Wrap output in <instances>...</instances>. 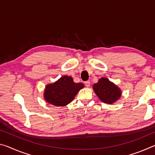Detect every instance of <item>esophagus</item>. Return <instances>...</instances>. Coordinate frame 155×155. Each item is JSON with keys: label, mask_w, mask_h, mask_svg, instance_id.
<instances>
[{"label": "esophagus", "mask_w": 155, "mask_h": 155, "mask_svg": "<svg viewBox=\"0 0 155 155\" xmlns=\"http://www.w3.org/2000/svg\"><path fill=\"white\" fill-rule=\"evenodd\" d=\"M85 85L87 87H89L90 86V81H85Z\"/></svg>", "instance_id": "obj_1"}]
</instances>
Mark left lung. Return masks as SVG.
Masks as SVG:
<instances>
[{
	"instance_id": "1",
	"label": "left lung",
	"mask_w": 155,
	"mask_h": 155,
	"mask_svg": "<svg viewBox=\"0 0 155 155\" xmlns=\"http://www.w3.org/2000/svg\"><path fill=\"white\" fill-rule=\"evenodd\" d=\"M93 90L98 98L107 104L114 103L122 96L121 90L106 77L101 78L94 83Z\"/></svg>"
}]
</instances>
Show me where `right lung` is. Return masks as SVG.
Returning <instances> with one entry per match:
<instances>
[{"instance_id":"obj_1","label":"right lung","mask_w":155,"mask_h":155,"mask_svg":"<svg viewBox=\"0 0 155 155\" xmlns=\"http://www.w3.org/2000/svg\"><path fill=\"white\" fill-rule=\"evenodd\" d=\"M84 87L81 83H76L69 76H63L52 83L47 84L44 91V98L49 104L64 107L71 103L80 90Z\"/></svg>"}]
</instances>
